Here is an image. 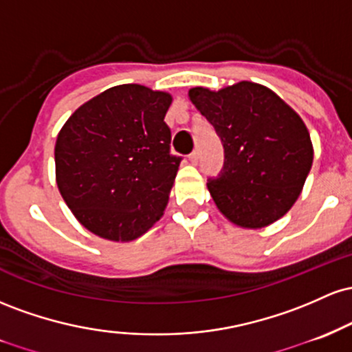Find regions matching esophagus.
<instances>
[{"instance_id": "34e87169", "label": "esophagus", "mask_w": 352, "mask_h": 352, "mask_svg": "<svg viewBox=\"0 0 352 352\" xmlns=\"http://www.w3.org/2000/svg\"><path fill=\"white\" fill-rule=\"evenodd\" d=\"M197 160H199V155H197V151H192L191 155H189V161H191V164H197Z\"/></svg>"}]
</instances>
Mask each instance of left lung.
Here are the masks:
<instances>
[{"instance_id":"1","label":"left lung","mask_w":352,"mask_h":352,"mask_svg":"<svg viewBox=\"0 0 352 352\" xmlns=\"http://www.w3.org/2000/svg\"><path fill=\"white\" fill-rule=\"evenodd\" d=\"M188 94L223 141L224 173L209 179L208 189L224 218L244 229L283 218L313 166V143L301 116L252 81L218 91L196 86Z\"/></svg>"}]
</instances>
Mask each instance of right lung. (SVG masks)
Wrapping results in <instances>:
<instances>
[{
  "label": "right lung",
  "mask_w": 352,
  "mask_h": 352,
  "mask_svg": "<svg viewBox=\"0 0 352 352\" xmlns=\"http://www.w3.org/2000/svg\"><path fill=\"white\" fill-rule=\"evenodd\" d=\"M166 91L120 85L81 104L58 133L56 184L93 234L128 243L164 214L181 157L169 155Z\"/></svg>",
  "instance_id": "add662e5"
}]
</instances>
